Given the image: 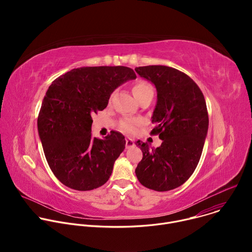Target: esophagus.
<instances>
[{
  "label": "esophagus",
  "instance_id": "esophagus-1",
  "mask_svg": "<svg viewBox=\"0 0 252 252\" xmlns=\"http://www.w3.org/2000/svg\"><path fill=\"white\" fill-rule=\"evenodd\" d=\"M134 146V141L132 138L130 137H126V149H130Z\"/></svg>",
  "mask_w": 252,
  "mask_h": 252
}]
</instances>
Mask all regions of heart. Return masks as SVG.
I'll return each instance as SVG.
<instances>
[{
	"label": "heart",
	"mask_w": 252,
	"mask_h": 252,
	"mask_svg": "<svg viewBox=\"0 0 252 252\" xmlns=\"http://www.w3.org/2000/svg\"><path fill=\"white\" fill-rule=\"evenodd\" d=\"M132 94L134 97L140 102L142 99H145L150 96H154V89L153 87L145 82L138 81L132 87ZM140 125V121L136 119H123L120 123V129L126 133H132L136 130L137 126Z\"/></svg>",
	"instance_id": "1"
}]
</instances>
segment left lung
I'll use <instances>...</instances> for the list:
<instances>
[{"label":"left lung","instance_id":"obj_1","mask_svg":"<svg viewBox=\"0 0 252 252\" xmlns=\"http://www.w3.org/2000/svg\"><path fill=\"white\" fill-rule=\"evenodd\" d=\"M152 82L158 102L151 134H158L161 146L150 148L136 142L142 159L135 168L138 182L150 189L167 191L184 185L200 159L208 128V113L202 92L188 75L166 65L135 67Z\"/></svg>","mask_w":252,"mask_h":252}]
</instances>
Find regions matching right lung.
I'll use <instances>...</instances> for the list:
<instances>
[{
  "mask_svg": "<svg viewBox=\"0 0 252 252\" xmlns=\"http://www.w3.org/2000/svg\"><path fill=\"white\" fill-rule=\"evenodd\" d=\"M136 75L130 67L83 66L57 78L49 87L38 117L45 157L65 187L86 191L104 185L126 147L112 131L104 139L92 135V115L104 110L112 93Z\"/></svg>",
  "mask_w": 252,
  "mask_h": 252,
  "instance_id": "right-lung-1",
  "label": "right lung"
}]
</instances>
